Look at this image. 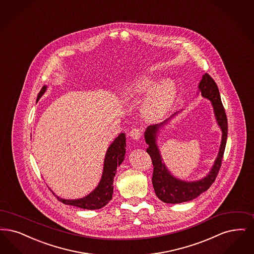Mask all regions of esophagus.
I'll return each mask as SVG.
<instances>
[{"mask_svg": "<svg viewBox=\"0 0 254 254\" xmlns=\"http://www.w3.org/2000/svg\"><path fill=\"white\" fill-rule=\"evenodd\" d=\"M129 136L133 140H139L142 136V130L140 128H133L129 133Z\"/></svg>", "mask_w": 254, "mask_h": 254, "instance_id": "esophagus-1", "label": "esophagus"}]
</instances>
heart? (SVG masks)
Here are the masks:
<instances>
[{"instance_id": "b5f03b06", "label": "heart", "mask_w": 254, "mask_h": 254, "mask_svg": "<svg viewBox=\"0 0 254 254\" xmlns=\"http://www.w3.org/2000/svg\"><path fill=\"white\" fill-rule=\"evenodd\" d=\"M146 94L142 102V112L150 118H158L167 112L175 101L177 90L174 82L164 80L157 84L150 76H138L122 87L121 94L126 99H134Z\"/></svg>"}]
</instances>
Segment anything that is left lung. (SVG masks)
I'll list each match as a JSON object with an SVG mask.
<instances>
[{
	"mask_svg": "<svg viewBox=\"0 0 254 254\" xmlns=\"http://www.w3.org/2000/svg\"><path fill=\"white\" fill-rule=\"evenodd\" d=\"M198 93H200L204 98L210 100L212 103L215 120L222 132L221 143L217 157L211 170L204 178L193 182L180 180L173 176L166 167L165 163H163V157L157 143L158 134L163 127L170 122L180 112H175L172 116L163 122L147 127L144 131L145 142L148 144L146 152L150 155L154 166L152 177L154 191L156 195L164 203L177 204L193 200V198L197 197L200 193H204L210 188V186L215 181V178L221 166L228 137V120L217 85L208 73L202 75V78L198 84L197 94Z\"/></svg>",
	"mask_w": 254,
	"mask_h": 254,
	"instance_id": "obj_1",
	"label": "left lung"
}]
</instances>
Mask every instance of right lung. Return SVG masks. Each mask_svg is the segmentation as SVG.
<instances>
[{"mask_svg":"<svg viewBox=\"0 0 254 254\" xmlns=\"http://www.w3.org/2000/svg\"><path fill=\"white\" fill-rule=\"evenodd\" d=\"M46 90L47 85H44L38 94L37 102L41 99V96L45 93ZM126 146V134L120 133L118 137H116L108 147L104 160L103 173L100 182L96 186V188L86 196L77 199H64L58 196L51 190L52 193L57 196V198L61 202L66 205L75 206L86 210L101 209L102 207L106 206L112 198L114 181L113 179L115 177L117 167L120 166V164L125 160Z\"/></svg>","mask_w":254,"mask_h":254,"instance_id":"right-lung-1","label":"right lung"}]
</instances>
